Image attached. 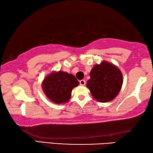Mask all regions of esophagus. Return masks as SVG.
<instances>
[{"label":"esophagus","instance_id":"esophagus-1","mask_svg":"<svg viewBox=\"0 0 153 153\" xmlns=\"http://www.w3.org/2000/svg\"><path fill=\"white\" fill-rule=\"evenodd\" d=\"M79 84L81 86H85V84H86V81H85L84 79H82L79 81Z\"/></svg>","mask_w":153,"mask_h":153}]
</instances>
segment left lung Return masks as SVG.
<instances>
[{"mask_svg": "<svg viewBox=\"0 0 153 153\" xmlns=\"http://www.w3.org/2000/svg\"><path fill=\"white\" fill-rule=\"evenodd\" d=\"M90 76L87 88L98 102L113 100L122 87V73L115 65L108 61H102L100 64H96L90 71Z\"/></svg>", "mask_w": 153, "mask_h": 153, "instance_id": "obj_1", "label": "left lung"}]
</instances>
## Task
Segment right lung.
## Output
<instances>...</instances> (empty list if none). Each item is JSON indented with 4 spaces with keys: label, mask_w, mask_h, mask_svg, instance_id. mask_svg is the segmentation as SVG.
I'll return each instance as SVG.
<instances>
[{
    "label": "right lung",
    "mask_w": 153,
    "mask_h": 153,
    "mask_svg": "<svg viewBox=\"0 0 153 153\" xmlns=\"http://www.w3.org/2000/svg\"><path fill=\"white\" fill-rule=\"evenodd\" d=\"M79 84L74 75L63 71H53L44 78L42 88L51 102L64 104L70 99L72 90Z\"/></svg>",
    "instance_id": "right-lung-1"
}]
</instances>
